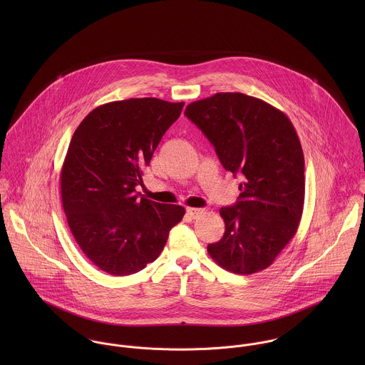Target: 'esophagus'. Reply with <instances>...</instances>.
Wrapping results in <instances>:
<instances>
[{"instance_id":"34e87169","label":"esophagus","mask_w":365,"mask_h":365,"mask_svg":"<svg viewBox=\"0 0 365 365\" xmlns=\"http://www.w3.org/2000/svg\"><path fill=\"white\" fill-rule=\"evenodd\" d=\"M201 213H202V209L187 208V215H188L191 219H197Z\"/></svg>"}]
</instances>
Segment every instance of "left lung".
<instances>
[{
    "mask_svg": "<svg viewBox=\"0 0 365 365\" xmlns=\"http://www.w3.org/2000/svg\"><path fill=\"white\" fill-rule=\"evenodd\" d=\"M222 165L240 175V195L219 210L223 237L208 245L222 268L249 275L265 269L295 236L305 201V160L288 116L242 93H217L185 108Z\"/></svg>",
    "mask_w": 365,
    "mask_h": 365,
    "instance_id": "8db88e82",
    "label": "left lung"
}]
</instances>
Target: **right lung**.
Segmentation results:
<instances>
[{"mask_svg": "<svg viewBox=\"0 0 365 365\" xmlns=\"http://www.w3.org/2000/svg\"><path fill=\"white\" fill-rule=\"evenodd\" d=\"M184 103L130 98L100 105L76 129L60 173L68 227L94 265L122 277L156 260L185 209L136 194Z\"/></svg>", "mask_w": 365, "mask_h": 365, "instance_id": "right-lung-1", "label": "right lung"}]
</instances>
